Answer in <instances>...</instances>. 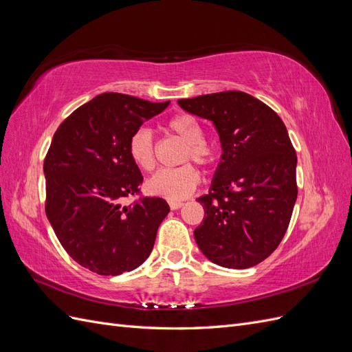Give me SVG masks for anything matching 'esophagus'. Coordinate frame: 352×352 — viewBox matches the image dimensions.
I'll return each mask as SVG.
<instances>
[{
    "instance_id": "34e87169",
    "label": "esophagus",
    "mask_w": 352,
    "mask_h": 352,
    "mask_svg": "<svg viewBox=\"0 0 352 352\" xmlns=\"http://www.w3.org/2000/svg\"><path fill=\"white\" fill-rule=\"evenodd\" d=\"M168 206L172 210H177L184 206V202L182 201H168Z\"/></svg>"
}]
</instances>
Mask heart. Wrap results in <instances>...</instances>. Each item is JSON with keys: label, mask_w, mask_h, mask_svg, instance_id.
<instances>
[{"label": "heart", "mask_w": 352, "mask_h": 352, "mask_svg": "<svg viewBox=\"0 0 352 352\" xmlns=\"http://www.w3.org/2000/svg\"><path fill=\"white\" fill-rule=\"evenodd\" d=\"M168 131L177 135L186 144L184 162L194 160L198 164L210 166L216 163V146L207 142L201 124L189 114H177L167 122ZM129 155L132 162L145 172H151L155 167L154 136L148 127L138 129L129 141ZM201 180L199 172L192 164H184L176 168H163L148 180L146 192L166 199H184L197 189Z\"/></svg>", "instance_id": "obj_1"}]
</instances>
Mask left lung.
Instances as JSON below:
<instances>
[{
  "label": "left lung",
  "instance_id": "obj_1",
  "mask_svg": "<svg viewBox=\"0 0 352 352\" xmlns=\"http://www.w3.org/2000/svg\"><path fill=\"white\" fill-rule=\"evenodd\" d=\"M185 111L211 120L221 144L207 195L198 248L214 264L248 269L278 248L296 201V154L280 117L241 91L179 100Z\"/></svg>",
  "mask_w": 352,
  "mask_h": 352
}]
</instances>
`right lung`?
<instances>
[{"label":"right lung","instance_id":"obj_1","mask_svg":"<svg viewBox=\"0 0 352 352\" xmlns=\"http://www.w3.org/2000/svg\"><path fill=\"white\" fill-rule=\"evenodd\" d=\"M168 104L105 92L74 110L52 136L45 212L63 248L85 269L117 276L150 257L170 207L157 197L131 206L122 199L140 192L144 180L129 155L131 138Z\"/></svg>","mask_w":352,"mask_h":352}]
</instances>
